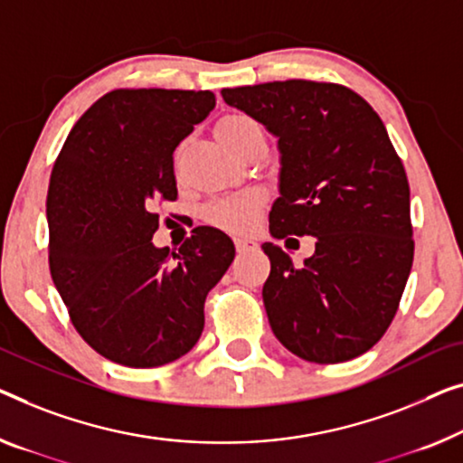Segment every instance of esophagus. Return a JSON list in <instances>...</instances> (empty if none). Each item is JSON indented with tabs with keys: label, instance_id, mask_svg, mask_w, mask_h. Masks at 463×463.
<instances>
[{
	"label": "esophagus",
	"instance_id": "34e87169",
	"mask_svg": "<svg viewBox=\"0 0 463 463\" xmlns=\"http://www.w3.org/2000/svg\"><path fill=\"white\" fill-rule=\"evenodd\" d=\"M234 245H237V251H241V253L258 250V243H255V241L250 237H237L234 239Z\"/></svg>",
	"mask_w": 463,
	"mask_h": 463
}]
</instances>
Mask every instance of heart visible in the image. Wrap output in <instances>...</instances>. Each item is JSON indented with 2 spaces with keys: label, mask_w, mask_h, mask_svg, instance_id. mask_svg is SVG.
<instances>
[{
  "label": "heart",
  "mask_w": 463,
  "mask_h": 463,
  "mask_svg": "<svg viewBox=\"0 0 463 463\" xmlns=\"http://www.w3.org/2000/svg\"><path fill=\"white\" fill-rule=\"evenodd\" d=\"M255 130H260L258 122L245 114H229L216 124V137L231 151L237 149ZM261 205H264V197L258 191L232 193L205 205V218L226 231L243 232L258 222Z\"/></svg>",
  "instance_id": "b5f03b06"
}]
</instances>
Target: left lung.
Listing matches in <instances>:
<instances>
[{
    "label": "left lung",
    "instance_id": "obj_1",
    "mask_svg": "<svg viewBox=\"0 0 463 463\" xmlns=\"http://www.w3.org/2000/svg\"><path fill=\"white\" fill-rule=\"evenodd\" d=\"M222 98L279 139L272 237H316L301 268L261 245L272 333L306 362L354 360L391 326L413 261L408 176L381 116L335 82L274 80Z\"/></svg>",
    "mask_w": 463,
    "mask_h": 463
}]
</instances>
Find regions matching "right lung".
<instances>
[{
    "label": "right lung",
    "instance_id": "1",
    "mask_svg": "<svg viewBox=\"0 0 463 463\" xmlns=\"http://www.w3.org/2000/svg\"><path fill=\"white\" fill-rule=\"evenodd\" d=\"M212 91L116 89L66 137L47 191L50 270L74 328L99 355L157 368L189 354L203 303L234 258L199 226L178 253L156 247L157 199L175 202L176 145L208 118Z\"/></svg>",
    "mask_w": 463,
    "mask_h": 463
}]
</instances>
